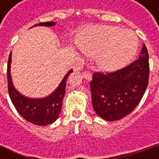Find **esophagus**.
I'll use <instances>...</instances> for the list:
<instances>
[{
	"instance_id": "esophagus-1",
	"label": "esophagus",
	"mask_w": 159,
	"mask_h": 159,
	"mask_svg": "<svg viewBox=\"0 0 159 159\" xmlns=\"http://www.w3.org/2000/svg\"><path fill=\"white\" fill-rule=\"evenodd\" d=\"M82 74H83V77H84L85 79H87V81H91L92 80V74H91V72L89 71H86Z\"/></svg>"
}]
</instances>
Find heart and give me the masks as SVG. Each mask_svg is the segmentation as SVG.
<instances>
[{"mask_svg": "<svg viewBox=\"0 0 159 159\" xmlns=\"http://www.w3.org/2000/svg\"><path fill=\"white\" fill-rule=\"evenodd\" d=\"M80 48L88 56H97V63L104 71H115L127 64L138 48L136 35L116 26L87 29L79 41Z\"/></svg>", "mask_w": 159, "mask_h": 159, "instance_id": "b5f03b06", "label": "heart"}]
</instances>
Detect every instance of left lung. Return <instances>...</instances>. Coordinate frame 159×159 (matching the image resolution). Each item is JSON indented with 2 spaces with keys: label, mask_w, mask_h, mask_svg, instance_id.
<instances>
[{
  "label": "left lung",
  "mask_w": 159,
  "mask_h": 159,
  "mask_svg": "<svg viewBox=\"0 0 159 159\" xmlns=\"http://www.w3.org/2000/svg\"><path fill=\"white\" fill-rule=\"evenodd\" d=\"M148 53L143 44L137 60L116 72H95L90 83L92 106L105 120H119L140 102L148 84Z\"/></svg>",
  "instance_id": "obj_1"
}]
</instances>
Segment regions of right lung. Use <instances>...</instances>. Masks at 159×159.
Masks as SVG:
<instances>
[{"label": "right lung", "instance_id": "1", "mask_svg": "<svg viewBox=\"0 0 159 159\" xmlns=\"http://www.w3.org/2000/svg\"><path fill=\"white\" fill-rule=\"evenodd\" d=\"M55 22H43L34 26L48 27L55 25ZM11 53L9 55L7 64V82L9 96L16 111L25 120L36 125L45 126L53 124L59 116L66 91V82L73 71L70 70L66 73L58 87L49 96L43 98H30L20 94L14 87L11 75Z\"/></svg>", "mask_w": 159, "mask_h": 159}]
</instances>
